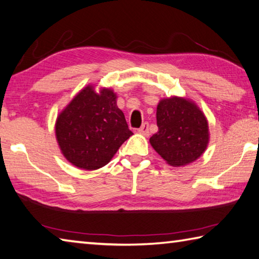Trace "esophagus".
I'll return each mask as SVG.
<instances>
[{"label": "esophagus", "instance_id": "1", "mask_svg": "<svg viewBox=\"0 0 259 259\" xmlns=\"http://www.w3.org/2000/svg\"><path fill=\"white\" fill-rule=\"evenodd\" d=\"M139 132L144 134L146 137H148V135H149V124H148V122H143L142 126L139 128Z\"/></svg>", "mask_w": 259, "mask_h": 259}]
</instances>
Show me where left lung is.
<instances>
[{
    "label": "left lung",
    "mask_w": 259,
    "mask_h": 259,
    "mask_svg": "<svg viewBox=\"0 0 259 259\" xmlns=\"http://www.w3.org/2000/svg\"><path fill=\"white\" fill-rule=\"evenodd\" d=\"M157 126L158 132L150 138V143L171 166L188 165L206 150L209 140L207 119L189 100H161L157 107Z\"/></svg>",
    "instance_id": "left-lung-1"
}]
</instances>
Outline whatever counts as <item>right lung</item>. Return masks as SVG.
<instances>
[{
    "mask_svg": "<svg viewBox=\"0 0 259 259\" xmlns=\"http://www.w3.org/2000/svg\"><path fill=\"white\" fill-rule=\"evenodd\" d=\"M111 90L98 94L88 86L58 116L59 147L74 166L86 170L103 167L133 134Z\"/></svg>",
    "mask_w": 259,
    "mask_h": 259,
    "instance_id": "obj_1",
    "label": "right lung"
}]
</instances>
